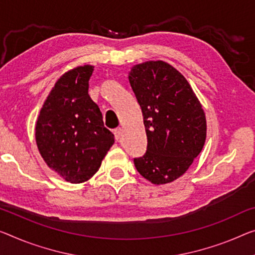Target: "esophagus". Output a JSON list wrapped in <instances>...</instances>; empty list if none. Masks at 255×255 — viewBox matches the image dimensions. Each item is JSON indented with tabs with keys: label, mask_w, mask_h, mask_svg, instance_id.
I'll use <instances>...</instances> for the list:
<instances>
[{
	"label": "esophagus",
	"mask_w": 255,
	"mask_h": 255,
	"mask_svg": "<svg viewBox=\"0 0 255 255\" xmlns=\"http://www.w3.org/2000/svg\"><path fill=\"white\" fill-rule=\"evenodd\" d=\"M122 128H116V130H114V135H115V139L119 141L120 139H121V136H122Z\"/></svg>",
	"instance_id": "1"
}]
</instances>
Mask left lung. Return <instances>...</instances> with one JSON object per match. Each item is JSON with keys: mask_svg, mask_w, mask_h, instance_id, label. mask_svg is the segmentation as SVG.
<instances>
[{"mask_svg": "<svg viewBox=\"0 0 255 255\" xmlns=\"http://www.w3.org/2000/svg\"><path fill=\"white\" fill-rule=\"evenodd\" d=\"M128 81L141 107L147 151L134 165L154 185L170 183L193 164L204 147L206 117L179 70L165 61L135 65Z\"/></svg>", "mask_w": 255, "mask_h": 255, "instance_id": "left-lung-1", "label": "left lung"}]
</instances>
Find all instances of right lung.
Returning <instances> with one entry per match:
<instances>
[{"label":"right lung","instance_id":"1","mask_svg":"<svg viewBox=\"0 0 255 255\" xmlns=\"http://www.w3.org/2000/svg\"><path fill=\"white\" fill-rule=\"evenodd\" d=\"M95 66H78L56 82L35 127L38 151L51 170L70 183L97 173L114 143L99 107L89 96Z\"/></svg>","mask_w":255,"mask_h":255}]
</instances>
